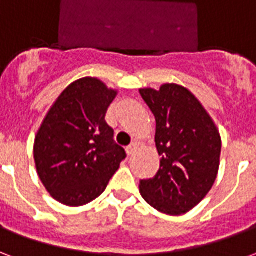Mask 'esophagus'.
Listing matches in <instances>:
<instances>
[{
  "instance_id": "esophagus-1",
  "label": "esophagus",
  "mask_w": 256,
  "mask_h": 256,
  "mask_svg": "<svg viewBox=\"0 0 256 256\" xmlns=\"http://www.w3.org/2000/svg\"><path fill=\"white\" fill-rule=\"evenodd\" d=\"M137 148H138V142H137V141H134V142H132V144L128 145V148H126V150H128V156L133 155Z\"/></svg>"
}]
</instances>
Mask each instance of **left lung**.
<instances>
[{
  "label": "left lung",
  "instance_id": "1",
  "mask_svg": "<svg viewBox=\"0 0 256 256\" xmlns=\"http://www.w3.org/2000/svg\"><path fill=\"white\" fill-rule=\"evenodd\" d=\"M156 119L155 142L162 156L156 176L140 181L146 203L167 215L188 212L212 188L220 168V136L200 101L176 84L140 89Z\"/></svg>",
  "mask_w": 256,
  "mask_h": 256
}]
</instances>
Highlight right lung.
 Wrapping results in <instances>:
<instances>
[{
  "instance_id": "1",
  "label": "right lung",
  "mask_w": 256,
  "mask_h": 256,
  "mask_svg": "<svg viewBox=\"0 0 256 256\" xmlns=\"http://www.w3.org/2000/svg\"><path fill=\"white\" fill-rule=\"evenodd\" d=\"M116 94L100 79H78L64 89L44 119L34 159L40 180L58 203L78 207L98 198L126 158L106 122Z\"/></svg>"
}]
</instances>
